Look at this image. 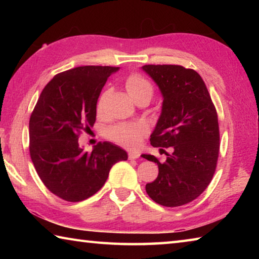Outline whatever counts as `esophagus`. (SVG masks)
I'll return each mask as SVG.
<instances>
[{
  "label": "esophagus",
  "instance_id": "esophagus-1",
  "mask_svg": "<svg viewBox=\"0 0 259 259\" xmlns=\"http://www.w3.org/2000/svg\"><path fill=\"white\" fill-rule=\"evenodd\" d=\"M128 157L130 160H135V159H138L139 157V153L138 152H129Z\"/></svg>",
  "mask_w": 259,
  "mask_h": 259
}]
</instances>
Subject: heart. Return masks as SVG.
<instances>
[{
	"mask_svg": "<svg viewBox=\"0 0 259 259\" xmlns=\"http://www.w3.org/2000/svg\"><path fill=\"white\" fill-rule=\"evenodd\" d=\"M124 85L130 97L135 102H137L140 98H148L151 100L153 95H154V87L152 83L139 74H133V75L126 77ZM107 97L108 91H104L100 95L97 102L98 113L103 112ZM146 134L147 126L143 123H120L112 126L106 131V136L109 139L128 148L137 147Z\"/></svg>",
	"mask_w": 259,
	"mask_h": 259,
	"instance_id": "b5f03b06",
	"label": "heart"
}]
</instances>
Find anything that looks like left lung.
I'll list each match as a JSON object with an SVG mask.
<instances>
[{"instance_id": "left-lung-1", "label": "left lung", "mask_w": 259, "mask_h": 259, "mask_svg": "<svg viewBox=\"0 0 259 259\" xmlns=\"http://www.w3.org/2000/svg\"><path fill=\"white\" fill-rule=\"evenodd\" d=\"M143 69L159 85L162 112L151 135V145L172 147L159 166L146 192L156 203L179 207L195 200L211 182L219 155V125L216 107L204 82L194 69L181 65H145ZM162 150V148H161Z\"/></svg>"}]
</instances>
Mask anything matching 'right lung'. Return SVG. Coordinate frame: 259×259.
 Segmentation results:
<instances>
[{"label":"right lung","mask_w":259,"mask_h":259,"mask_svg":"<svg viewBox=\"0 0 259 259\" xmlns=\"http://www.w3.org/2000/svg\"><path fill=\"white\" fill-rule=\"evenodd\" d=\"M119 67L80 66L54 76L42 90L29 119V153L46 187L68 202L97 193L109 170L128 159L112 143H98L93 152L78 146L82 131L96 122L97 100Z\"/></svg>","instance_id":"right-lung-1"}]
</instances>
